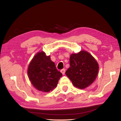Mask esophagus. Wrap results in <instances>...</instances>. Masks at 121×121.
<instances>
[{"mask_svg": "<svg viewBox=\"0 0 121 121\" xmlns=\"http://www.w3.org/2000/svg\"><path fill=\"white\" fill-rule=\"evenodd\" d=\"M61 72L62 73V74H63V75H64V74H65V69H62V70H61Z\"/></svg>", "mask_w": 121, "mask_h": 121, "instance_id": "1", "label": "esophagus"}]
</instances>
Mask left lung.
<instances>
[{
	"label": "left lung",
	"mask_w": 121,
	"mask_h": 121,
	"mask_svg": "<svg viewBox=\"0 0 121 121\" xmlns=\"http://www.w3.org/2000/svg\"><path fill=\"white\" fill-rule=\"evenodd\" d=\"M98 70L99 65L95 59L88 52L82 50L71 55L70 68L65 74L74 86L82 89L93 83Z\"/></svg>",
	"instance_id": "8db88e82"
}]
</instances>
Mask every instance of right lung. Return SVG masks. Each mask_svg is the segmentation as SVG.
<instances>
[{
  "label": "right lung",
  "instance_id": "1",
  "mask_svg": "<svg viewBox=\"0 0 121 121\" xmlns=\"http://www.w3.org/2000/svg\"><path fill=\"white\" fill-rule=\"evenodd\" d=\"M27 74L33 85L38 91L45 92L55 88L62 76L50 56H46L43 51L34 56L29 65Z\"/></svg>",
  "mask_w": 121,
  "mask_h": 121
}]
</instances>
